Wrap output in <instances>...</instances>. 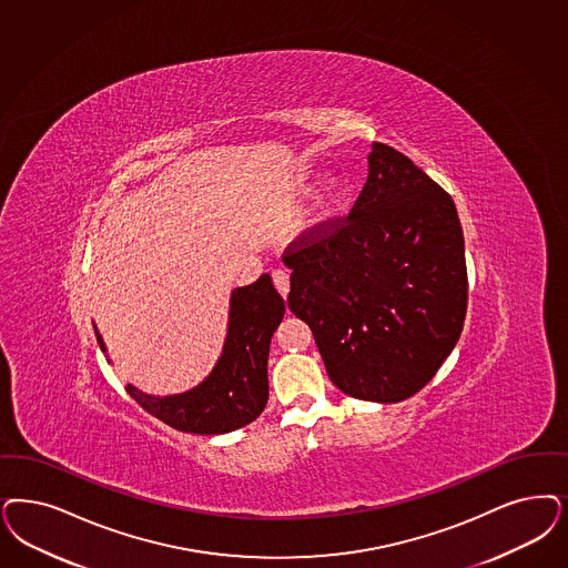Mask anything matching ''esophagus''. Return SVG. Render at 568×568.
Listing matches in <instances>:
<instances>
[{"mask_svg": "<svg viewBox=\"0 0 568 568\" xmlns=\"http://www.w3.org/2000/svg\"><path fill=\"white\" fill-rule=\"evenodd\" d=\"M273 283L274 287L278 290V294L287 297V294H290V273L283 271V268H276V271H273Z\"/></svg>", "mask_w": 568, "mask_h": 568, "instance_id": "obj_1", "label": "esophagus"}]
</instances>
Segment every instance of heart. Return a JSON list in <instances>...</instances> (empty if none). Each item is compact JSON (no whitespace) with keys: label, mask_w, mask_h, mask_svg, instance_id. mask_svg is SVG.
<instances>
[{"label":"heart","mask_w":568,"mask_h":568,"mask_svg":"<svg viewBox=\"0 0 568 568\" xmlns=\"http://www.w3.org/2000/svg\"><path fill=\"white\" fill-rule=\"evenodd\" d=\"M342 196V184L337 180H332L327 186H325V193L321 196V203H318V212L321 215H327L333 212V207L337 205V199Z\"/></svg>","instance_id":"b5f03b06"}]
</instances>
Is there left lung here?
<instances>
[{"label":"left lung","mask_w":568,"mask_h":568,"mask_svg":"<svg viewBox=\"0 0 568 568\" xmlns=\"http://www.w3.org/2000/svg\"><path fill=\"white\" fill-rule=\"evenodd\" d=\"M287 304L314 335L333 384L398 403L422 390L455 348L468 308L455 203L412 159L373 142L369 176L346 217L287 247Z\"/></svg>","instance_id":"left-lung-1"}]
</instances>
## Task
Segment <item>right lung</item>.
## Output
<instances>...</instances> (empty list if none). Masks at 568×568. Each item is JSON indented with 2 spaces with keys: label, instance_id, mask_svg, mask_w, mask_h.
<instances>
[{
  "label": "right lung",
  "instance_id": "obj_1",
  "mask_svg": "<svg viewBox=\"0 0 568 568\" xmlns=\"http://www.w3.org/2000/svg\"><path fill=\"white\" fill-rule=\"evenodd\" d=\"M285 314V302L274 290L271 274L231 295L229 333L222 356L193 390L153 396L125 386L144 412L163 424L193 434H226L252 424L268 400L271 337ZM97 329V327H94ZM100 351L106 346L97 329Z\"/></svg>",
  "mask_w": 568,
  "mask_h": 568
}]
</instances>
